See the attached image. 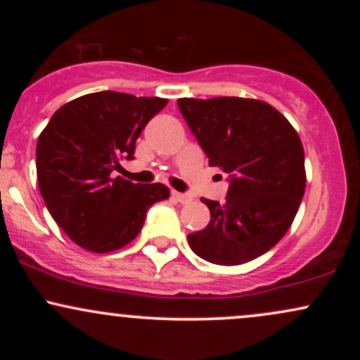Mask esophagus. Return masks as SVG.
<instances>
[{
    "label": "esophagus",
    "mask_w": 360,
    "mask_h": 360,
    "mask_svg": "<svg viewBox=\"0 0 360 360\" xmlns=\"http://www.w3.org/2000/svg\"><path fill=\"white\" fill-rule=\"evenodd\" d=\"M172 196L176 198L177 201H179V203H189V201L193 200V196L191 194H188V193H179V191H172Z\"/></svg>",
    "instance_id": "obj_1"
}]
</instances>
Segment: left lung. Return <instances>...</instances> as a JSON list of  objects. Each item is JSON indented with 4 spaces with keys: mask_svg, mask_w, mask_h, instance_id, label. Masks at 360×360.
Here are the masks:
<instances>
[{
    "mask_svg": "<svg viewBox=\"0 0 360 360\" xmlns=\"http://www.w3.org/2000/svg\"><path fill=\"white\" fill-rule=\"evenodd\" d=\"M210 166L229 174L223 203L203 200L210 223L188 235L193 252L220 266L266 254L288 232L307 186L295 128L271 105L245 98L177 100Z\"/></svg>",
    "mask_w": 360,
    "mask_h": 360,
    "instance_id": "obj_1",
    "label": "left lung"
}]
</instances>
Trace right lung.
Segmentation results:
<instances>
[{
  "instance_id": "right-lung-1",
  "label": "right lung",
  "mask_w": 360,
  "mask_h": 360,
  "mask_svg": "<svg viewBox=\"0 0 360 360\" xmlns=\"http://www.w3.org/2000/svg\"><path fill=\"white\" fill-rule=\"evenodd\" d=\"M167 100L100 91L52 115L37 142V179L49 213L82 249L105 254L137 237L167 186L115 177L135 140Z\"/></svg>"
}]
</instances>
